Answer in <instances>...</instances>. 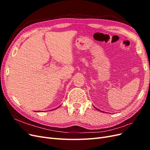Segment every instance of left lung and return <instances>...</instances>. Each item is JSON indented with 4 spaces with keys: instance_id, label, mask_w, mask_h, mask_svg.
<instances>
[{
    "instance_id": "left-lung-1",
    "label": "left lung",
    "mask_w": 150,
    "mask_h": 150,
    "mask_svg": "<svg viewBox=\"0 0 150 150\" xmlns=\"http://www.w3.org/2000/svg\"><path fill=\"white\" fill-rule=\"evenodd\" d=\"M94 108H96V110H98V111H101V112H103V111H101V110H99V109H98V108H96V107H94Z\"/></svg>"
}]
</instances>
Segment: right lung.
Listing matches in <instances>:
<instances>
[{"mask_svg": "<svg viewBox=\"0 0 150 150\" xmlns=\"http://www.w3.org/2000/svg\"><path fill=\"white\" fill-rule=\"evenodd\" d=\"M60 106H61V105H60ZM60 106H59V107H60ZM59 107H58V108H59ZM56 108V109H54V110H56V109H57V108ZM53 110H54V109H53Z\"/></svg>", "mask_w": 150, "mask_h": 150, "instance_id": "1", "label": "right lung"}]
</instances>
